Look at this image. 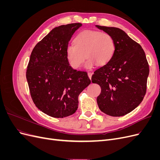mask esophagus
Listing matches in <instances>:
<instances>
[{
    "label": "esophagus",
    "instance_id": "obj_1",
    "mask_svg": "<svg viewBox=\"0 0 160 160\" xmlns=\"http://www.w3.org/2000/svg\"><path fill=\"white\" fill-rule=\"evenodd\" d=\"M88 77H89V78L91 79V76H92V74H93V73H92L91 72H88Z\"/></svg>",
    "mask_w": 160,
    "mask_h": 160
}]
</instances>
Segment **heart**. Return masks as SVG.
<instances>
[{
	"label": "heart",
	"mask_w": 160,
	"mask_h": 160,
	"mask_svg": "<svg viewBox=\"0 0 160 160\" xmlns=\"http://www.w3.org/2000/svg\"><path fill=\"white\" fill-rule=\"evenodd\" d=\"M115 51L114 38L109 33L85 30L75 38L74 44L67 46L65 55L72 69H78L86 57L85 67L91 69L97 63L104 65L112 59Z\"/></svg>",
	"instance_id": "heart-1"
}]
</instances>
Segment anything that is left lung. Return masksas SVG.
Here are the masks:
<instances>
[{
    "label": "left lung",
    "instance_id": "obj_1",
    "mask_svg": "<svg viewBox=\"0 0 160 160\" xmlns=\"http://www.w3.org/2000/svg\"><path fill=\"white\" fill-rule=\"evenodd\" d=\"M95 27L109 33L115 42L112 59L97 69L91 77L92 82L101 88L97 102L105 114L120 117L136 108L146 95L148 62L141 45L123 30Z\"/></svg>",
    "mask_w": 160,
    "mask_h": 160
}]
</instances>
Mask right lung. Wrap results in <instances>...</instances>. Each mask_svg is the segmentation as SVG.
Masks as SVG:
<instances>
[{"mask_svg":"<svg viewBox=\"0 0 160 160\" xmlns=\"http://www.w3.org/2000/svg\"><path fill=\"white\" fill-rule=\"evenodd\" d=\"M81 23L52 29L34 47L27 66V80L34 103L43 113L62 118L78 108V97L91 83L85 71L69 65L65 50Z\"/></svg>","mask_w":160,"mask_h":160,"instance_id":"1","label":"right lung"}]
</instances>
